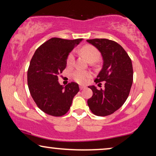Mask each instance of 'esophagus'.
Here are the masks:
<instances>
[{"instance_id": "obj_1", "label": "esophagus", "mask_w": 156, "mask_h": 156, "mask_svg": "<svg viewBox=\"0 0 156 156\" xmlns=\"http://www.w3.org/2000/svg\"><path fill=\"white\" fill-rule=\"evenodd\" d=\"M80 90H82V89H85V87H84V86H80Z\"/></svg>"}]
</instances>
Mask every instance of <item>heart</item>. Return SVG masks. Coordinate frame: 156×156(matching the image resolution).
Returning a JSON list of instances; mask_svg holds the SVG:
<instances>
[{"label":"heart","instance_id":"1","mask_svg":"<svg viewBox=\"0 0 156 156\" xmlns=\"http://www.w3.org/2000/svg\"><path fill=\"white\" fill-rule=\"evenodd\" d=\"M80 52L82 55L88 60L89 62H94L97 61L100 57V52L98 49L94 46L87 44L82 47L80 49ZM74 54L73 52H71L68 55L67 58V67L71 68L74 65ZM72 77L73 80L79 84H85L89 78L91 77V74L88 72L76 70L72 74Z\"/></svg>","mask_w":156,"mask_h":156}]
</instances>
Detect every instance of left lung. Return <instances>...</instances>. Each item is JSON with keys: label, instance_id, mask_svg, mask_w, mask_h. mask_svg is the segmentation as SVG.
Segmentation results:
<instances>
[{"label": "left lung", "instance_id": "obj_1", "mask_svg": "<svg viewBox=\"0 0 156 156\" xmlns=\"http://www.w3.org/2000/svg\"><path fill=\"white\" fill-rule=\"evenodd\" d=\"M101 53L103 67L94 80L104 88L89 87L93 95L87 104L91 112L99 116L112 114L122 106L129 97L133 83V71L131 59L120 44L108 39L87 40Z\"/></svg>", "mask_w": 156, "mask_h": 156}]
</instances>
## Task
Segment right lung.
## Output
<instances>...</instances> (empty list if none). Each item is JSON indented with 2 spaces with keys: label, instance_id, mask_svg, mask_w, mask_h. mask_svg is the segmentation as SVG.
Here are the masks:
<instances>
[{
  "label": "right lung",
  "instance_id": "add662e5",
  "mask_svg": "<svg viewBox=\"0 0 156 156\" xmlns=\"http://www.w3.org/2000/svg\"><path fill=\"white\" fill-rule=\"evenodd\" d=\"M82 40L51 38L41 44L32 57L27 69L29 91L38 108L47 114L64 116L80 91L75 82L65 87L60 85L58 77L67 66L68 55Z\"/></svg>",
  "mask_w": 156,
  "mask_h": 156
}]
</instances>
